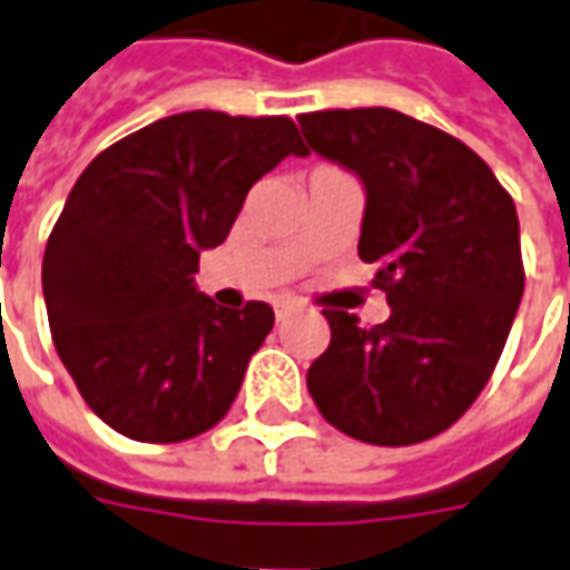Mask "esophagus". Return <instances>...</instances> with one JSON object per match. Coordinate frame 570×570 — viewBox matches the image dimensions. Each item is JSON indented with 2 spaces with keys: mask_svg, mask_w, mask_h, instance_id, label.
<instances>
[{
  "mask_svg": "<svg viewBox=\"0 0 570 570\" xmlns=\"http://www.w3.org/2000/svg\"><path fill=\"white\" fill-rule=\"evenodd\" d=\"M293 312H296V305H281V308H277V321H286Z\"/></svg>",
  "mask_w": 570,
  "mask_h": 570,
  "instance_id": "obj_1",
  "label": "esophagus"
}]
</instances>
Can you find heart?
Instances as JSON below:
<instances>
[{
	"mask_svg": "<svg viewBox=\"0 0 570 570\" xmlns=\"http://www.w3.org/2000/svg\"><path fill=\"white\" fill-rule=\"evenodd\" d=\"M312 175H340V173H336V169H330V166H317Z\"/></svg>",
	"mask_w": 570,
	"mask_h": 570,
	"instance_id": "obj_1",
	"label": "heart"
}]
</instances>
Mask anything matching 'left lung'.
I'll return each instance as SVG.
<instances>
[{"instance_id":"obj_1","label":"left lung","mask_w":570,"mask_h":570,"mask_svg":"<svg viewBox=\"0 0 570 570\" xmlns=\"http://www.w3.org/2000/svg\"><path fill=\"white\" fill-rule=\"evenodd\" d=\"M308 150L364 185L357 256L380 265L389 321L324 312L314 404L345 435L404 448L463 416L491 380L524 293L519 216L491 166L389 107L298 117Z\"/></svg>"}]
</instances>
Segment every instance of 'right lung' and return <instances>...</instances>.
Instances as JSON below:
<instances>
[{"label": "right lung", "mask_w": 570, "mask_h": 570, "mask_svg": "<svg viewBox=\"0 0 570 570\" xmlns=\"http://www.w3.org/2000/svg\"><path fill=\"white\" fill-rule=\"evenodd\" d=\"M286 157H308L293 119L190 110L107 147L77 178L42 256V296L63 367L119 435L185 441L234 404L274 312L222 308L194 274Z\"/></svg>", "instance_id": "add662e5"}]
</instances>
